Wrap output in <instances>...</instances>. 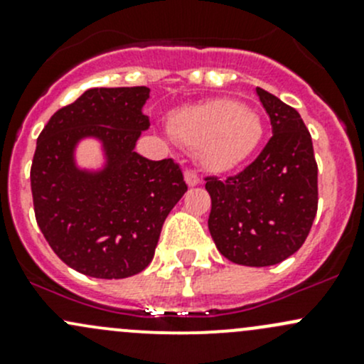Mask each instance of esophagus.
Wrapping results in <instances>:
<instances>
[{"label": "esophagus", "instance_id": "1", "mask_svg": "<svg viewBox=\"0 0 364 364\" xmlns=\"http://www.w3.org/2000/svg\"><path fill=\"white\" fill-rule=\"evenodd\" d=\"M185 181L188 186H197L200 183V178L193 171H185Z\"/></svg>", "mask_w": 364, "mask_h": 364}]
</instances>
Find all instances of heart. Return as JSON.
Wrapping results in <instances>:
<instances>
[{"label":"heart","mask_w":364,"mask_h":364,"mask_svg":"<svg viewBox=\"0 0 364 364\" xmlns=\"http://www.w3.org/2000/svg\"><path fill=\"white\" fill-rule=\"evenodd\" d=\"M168 130L176 141L196 149L208 171L229 172L257 151L264 124L248 105L216 98L172 112Z\"/></svg>","instance_id":"obj_1"}]
</instances>
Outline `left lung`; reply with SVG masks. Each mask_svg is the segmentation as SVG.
Wrapping results in <instances>:
<instances>
[{"mask_svg": "<svg viewBox=\"0 0 364 364\" xmlns=\"http://www.w3.org/2000/svg\"><path fill=\"white\" fill-rule=\"evenodd\" d=\"M273 137L234 178H205L211 197L208 227L230 262L264 267L301 248L317 215V164L299 112L257 87Z\"/></svg>", "mask_w": 364, "mask_h": 364, "instance_id": "obj_1", "label": "left lung"}]
</instances>
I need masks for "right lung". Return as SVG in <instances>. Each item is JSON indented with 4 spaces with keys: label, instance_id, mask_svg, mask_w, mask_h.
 <instances>
[{
    "label": "right lung",
    "instance_id": "right-lung-1",
    "mask_svg": "<svg viewBox=\"0 0 364 364\" xmlns=\"http://www.w3.org/2000/svg\"><path fill=\"white\" fill-rule=\"evenodd\" d=\"M149 87H91L54 112L36 141L31 192L36 223L54 253L79 273L105 280L149 266L165 218L188 190L172 159L135 151L149 128ZM93 138L105 161L86 169L76 148Z\"/></svg>",
    "mask_w": 364,
    "mask_h": 364
}]
</instances>
